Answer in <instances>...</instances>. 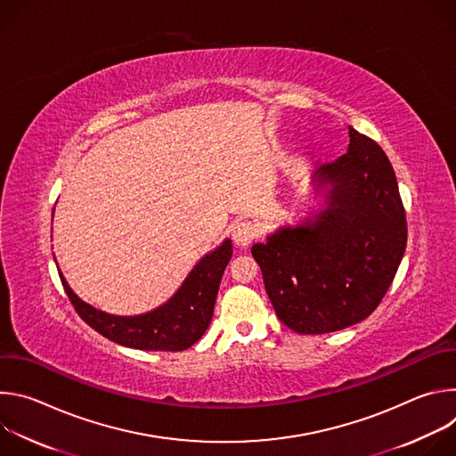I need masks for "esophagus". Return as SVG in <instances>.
I'll return each mask as SVG.
<instances>
[{"mask_svg":"<svg viewBox=\"0 0 456 456\" xmlns=\"http://www.w3.org/2000/svg\"><path fill=\"white\" fill-rule=\"evenodd\" d=\"M257 234H259L257 225H254L252 222H247V220L238 222L232 227V240L240 247H248L257 238Z\"/></svg>","mask_w":456,"mask_h":456,"instance_id":"esophagus-1","label":"esophagus"}]
</instances>
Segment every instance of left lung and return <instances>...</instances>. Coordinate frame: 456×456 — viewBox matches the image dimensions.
<instances>
[{
  "label": "left lung",
  "mask_w": 456,
  "mask_h": 456,
  "mask_svg": "<svg viewBox=\"0 0 456 456\" xmlns=\"http://www.w3.org/2000/svg\"><path fill=\"white\" fill-rule=\"evenodd\" d=\"M348 135L346 153L312 176L324 209L250 248L278 317L303 336L338 332L366 319L406 250V213L392 164L352 126Z\"/></svg>",
  "instance_id": "1"
}]
</instances>
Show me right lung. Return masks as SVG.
I'll list each match as a JSON object with an SVG mask.
<instances>
[{"instance_id": "1", "label": "right lung", "mask_w": 456, "mask_h": 456, "mask_svg": "<svg viewBox=\"0 0 456 456\" xmlns=\"http://www.w3.org/2000/svg\"><path fill=\"white\" fill-rule=\"evenodd\" d=\"M232 256L231 240L206 254L189 273L182 287L162 306L141 315H111L85 303L61 276L64 292L76 312L94 330L113 343L137 350L182 352L197 343L208 330L218 287Z\"/></svg>"}]
</instances>
